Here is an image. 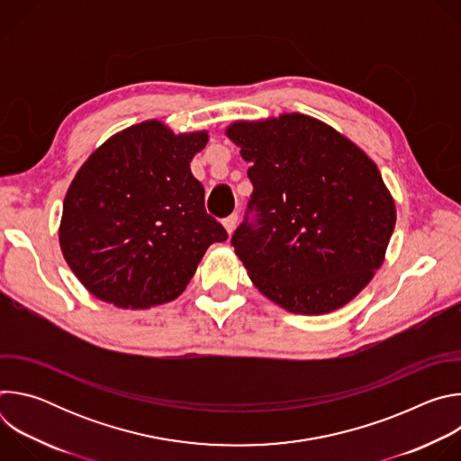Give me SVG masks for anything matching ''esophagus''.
<instances>
[{"label": "esophagus", "instance_id": "1", "mask_svg": "<svg viewBox=\"0 0 461 461\" xmlns=\"http://www.w3.org/2000/svg\"><path fill=\"white\" fill-rule=\"evenodd\" d=\"M237 222H239V215H237V213H231V215H228V217L222 221V224H224V228H226L228 233H233V230L237 228Z\"/></svg>", "mask_w": 461, "mask_h": 461}]
</instances>
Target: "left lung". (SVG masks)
I'll return each mask as SVG.
<instances>
[{"label":"left lung","mask_w":461,"mask_h":461,"mask_svg":"<svg viewBox=\"0 0 461 461\" xmlns=\"http://www.w3.org/2000/svg\"><path fill=\"white\" fill-rule=\"evenodd\" d=\"M253 193L231 246L253 285L288 312L319 315L356 297L383 265L396 206L348 139L292 113L235 122Z\"/></svg>","instance_id":"left-lung-1"}]
</instances>
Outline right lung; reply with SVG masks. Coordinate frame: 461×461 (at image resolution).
Returning a JSON list of instances; mask_svg holds the SVG:
<instances>
[{
	"instance_id": "obj_1",
	"label": "right lung",
	"mask_w": 461,
	"mask_h": 461,
	"mask_svg": "<svg viewBox=\"0 0 461 461\" xmlns=\"http://www.w3.org/2000/svg\"><path fill=\"white\" fill-rule=\"evenodd\" d=\"M208 133L131 125L80 167L63 201L59 246L80 283L122 308L176 299L224 226L208 215L189 162Z\"/></svg>"
}]
</instances>
